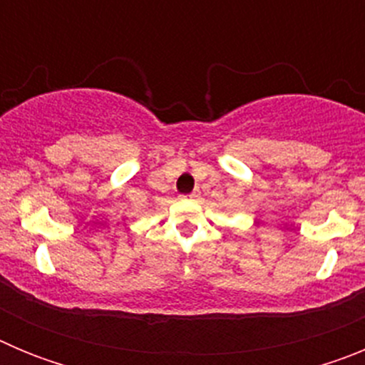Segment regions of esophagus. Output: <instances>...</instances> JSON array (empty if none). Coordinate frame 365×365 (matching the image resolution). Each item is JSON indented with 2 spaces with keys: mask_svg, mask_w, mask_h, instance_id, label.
<instances>
[{
  "mask_svg": "<svg viewBox=\"0 0 365 365\" xmlns=\"http://www.w3.org/2000/svg\"><path fill=\"white\" fill-rule=\"evenodd\" d=\"M182 197H188V199H195V197H199V192H192V193H188V195H182Z\"/></svg>",
  "mask_w": 365,
  "mask_h": 365,
  "instance_id": "34e87169",
  "label": "esophagus"
}]
</instances>
